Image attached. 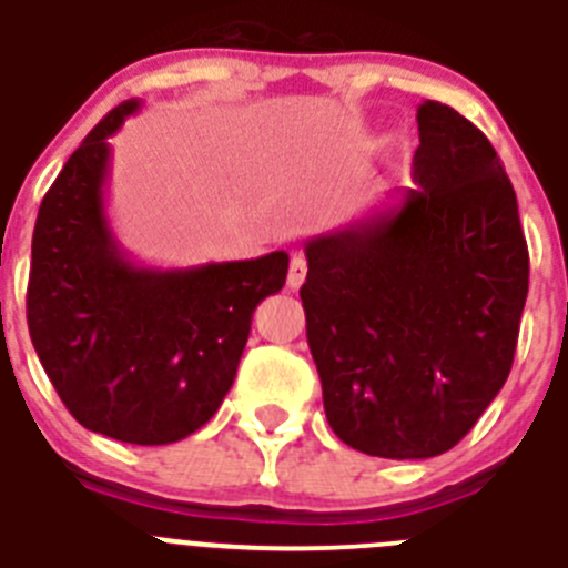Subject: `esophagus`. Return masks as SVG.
<instances>
[{"instance_id": "1", "label": "esophagus", "mask_w": 568, "mask_h": 568, "mask_svg": "<svg viewBox=\"0 0 568 568\" xmlns=\"http://www.w3.org/2000/svg\"><path fill=\"white\" fill-rule=\"evenodd\" d=\"M305 274H308V263H305L303 254H294L291 256V265H288V288L297 291L300 285L305 283Z\"/></svg>"}]
</instances>
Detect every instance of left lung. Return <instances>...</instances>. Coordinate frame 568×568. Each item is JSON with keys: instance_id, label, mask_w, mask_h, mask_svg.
Returning a JSON list of instances; mask_svg holds the SVG:
<instances>
[{"instance_id": "8db88e82", "label": "left lung", "mask_w": 568, "mask_h": 568, "mask_svg": "<svg viewBox=\"0 0 568 568\" xmlns=\"http://www.w3.org/2000/svg\"><path fill=\"white\" fill-rule=\"evenodd\" d=\"M397 205L305 243L300 297L328 426L345 446L426 460L471 432L509 377L529 248L506 168L455 108H417Z\"/></svg>"}]
</instances>
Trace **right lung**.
Masks as SVG:
<instances>
[{
	"label": "right lung",
	"mask_w": 568,
	"mask_h": 568,
	"mask_svg": "<svg viewBox=\"0 0 568 568\" xmlns=\"http://www.w3.org/2000/svg\"><path fill=\"white\" fill-rule=\"evenodd\" d=\"M136 111V100L113 108L39 205L28 328L77 423L134 446H165L216 414L251 314L285 285L288 254L191 268L136 265L105 211L108 136Z\"/></svg>",
	"instance_id": "add662e5"
}]
</instances>
